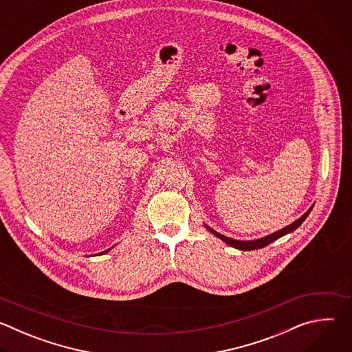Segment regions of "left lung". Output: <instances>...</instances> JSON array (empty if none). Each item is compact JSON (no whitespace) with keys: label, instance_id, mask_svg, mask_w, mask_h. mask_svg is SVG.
<instances>
[{"label":"left lung","instance_id":"1","mask_svg":"<svg viewBox=\"0 0 352 352\" xmlns=\"http://www.w3.org/2000/svg\"><path fill=\"white\" fill-rule=\"evenodd\" d=\"M311 210H312V208H311L304 216H300L298 220H295L292 224H289V226H287V227H284V228H281V230H278V231H276V232H273V234H270V235H267V236H263V238H259V239H254V241H238V239H232V238H228V236H226V235H223V234L214 231V230L210 228L209 226H206V228H208L212 234H214L216 236H219L221 241H224L226 243H228V245L232 246V248H236V249H241V250H254V249L265 248L266 245H269V243L274 242L276 239L281 238L283 235L289 234V232H292L294 230H296L300 224H302V223L305 221V219L308 217V214L311 213Z\"/></svg>","mask_w":352,"mask_h":352}]
</instances>
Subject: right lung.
<instances>
[{"label": "right lung", "mask_w": 352, "mask_h": 352, "mask_svg": "<svg viewBox=\"0 0 352 352\" xmlns=\"http://www.w3.org/2000/svg\"><path fill=\"white\" fill-rule=\"evenodd\" d=\"M106 252H109V249H107V250H104V252H100V254H97V255H103V254H106Z\"/></svg>", "instance_id": "obj_1"}]
</instances>
